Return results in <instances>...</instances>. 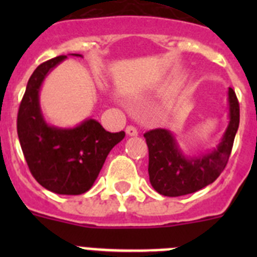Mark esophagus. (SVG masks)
Returning <instances> with one entry per match:
<instances>
[{
	"label": "esophagus",
	"mask_w": 257,
	"mask_h": 257,
	"mask_svg": "<svg viewBox=\"0 0 257 257\" xmlns=\"http://www.w3.org/2000/svg\"><path fill=\"white\" fill-rule=\"evenodd\" d=\"M126 134L128 136H136L138 135V130H136V127H134V126H127Z\"/></svg>",
	"instance_id": "1"
}]
</instances>
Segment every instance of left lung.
I'll list each match as a JSON object with an SVG mask.
<instances>
[{
    "label": "left lung",
    "instance_id": "1",
    "mask_svg": "<svg viewBox=\"0 0 257 257\" xmlns=\"http://www.w3.org/2000/svg\"><path fill=\"white\" fill-rule=\"evenodd\" d=\"M229 124L221 142L213 151L188 157L172 133L156 128L144 134L149 149V180L157 192L166 197H180L207 187L219 178L230 157L239 126V104L233 88L228 90Z\"/></svg>",
    "mask_w": 257,
    "mask_h": 257
}]
</instances>
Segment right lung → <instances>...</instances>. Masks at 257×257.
Instances as JSON below:
<instances>
[{"instance_id": "1", "label": "right lung", "mask_w": 257, "mask_h": 257, "mask_svg": "<svg viewBox=\"0 0 257 257\" xmlns=\"http://www.w3.org/2000/svg\"><path fill=\"white\" fill-rule=\"evenodd\" d=\"M64 59L65 55L56 56L36 68L20 103L17 127L33 178L50 192L77 196L94 185L109 152L123 139L124 131L109 133L92 118L72 128H60L45 121L40 106L41 86Z\"/></svg>"}]
</instances>
